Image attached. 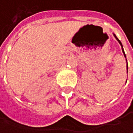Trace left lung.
I'll return each instance as SVG.
<instances>
[{
  "label": "left lung",
  "instance_id": "8db88e82",
  "mask_svg": "<svg viewBox=\"0 0 133 133\" xmlns=\"http://www.w3.org/2000/svg\"><path fill=\"white\" fill-rule=\"evenodd\" d=\"M114 35V37H116V39L117 40V41H118V42L120 43V44H121V46L123 47V45H122V43H121V41H120V40H118V38H117V37H116V35ZM122 50H123V54H124V56L126 57V55H125V52H124V50H123V48H122ZM127 70H128V68H127Z\"/></svg>",
  "mask_w": 133,
  "mask_h": 133
}]
</instances>
